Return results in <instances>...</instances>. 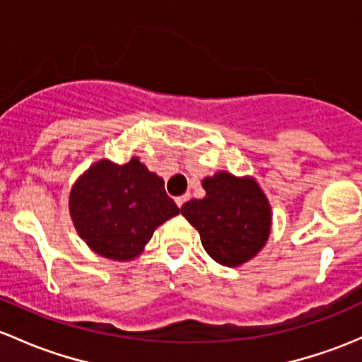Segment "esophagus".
Instances as JSON below:
<instances>
[{
    "instance_id": "esophagus-1",
    "label": "esophagus",
    "mask_w": 362,
    "mask_h": 362,
    "mask_svg": "<svg viewBox=\"0 0 362 362\" xmlns=\"http://www.w3.org/2000/svg\"><path fill=\"white\" fill-rule=\"evenodd\" d=\"M185 201H189V194H184V196H178L177 199H175V203H177L178 208H182V206H184Z\"/></svg>"
}]
</instances>
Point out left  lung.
<instances>
[{
  "instance_id": "8db88e82",
  "label": "left lung",
  "mask_w": 362,
  "mask_h": 362,
  "mask_svg": "<svg viewBox=\"0 0 362 362\" xmlns=\"http://www.w3.org/2000/svg\"><path fill=\"white\" fill-rule=\"evenodd\" d=\"M206 196L180 208L201 235L204 251L220 265L239 267L257 257L272 229V208L253 177L216 171L203 178Z\"/></svg>"
}]
</instances>
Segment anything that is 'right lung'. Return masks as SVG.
<instances>
[{
    "instance_id": "1",
    "label": "right lung",
    "mask_w": 362,
    "mask_h": 362,
    "mask_svg": "<svg viewBox=\"0 0 362 362\" xmlns=\"http://www.w3.org/2000/svg\"><path fill=\"white\" fill-rule=\"evenodd\" d=\"M69 213L79 238L104 258L130 262L152 234L180 210L165 182L136 156L127 165L95 161L69 192Z\"/></svg>"
}]
</instances>
